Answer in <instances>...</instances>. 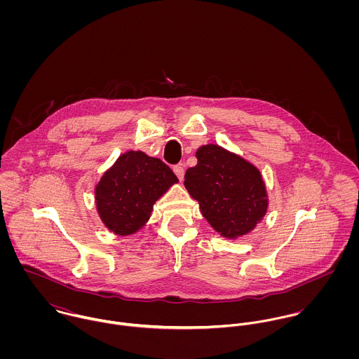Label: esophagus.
Wrapping results in <instances>:
<instances>
[{
  "instance_id": "34e87169",
  "label": "esophagus",
  "mask_w": 359,
  "mask_h": 359,
  "mask_svg": "<svg viewBox=\"0 0 359 359\" xmlns=\"http://www.w3.org/2000/svg\"><path fill=\"white\" fill-rule=\"evenodd\" d=\"M172 170H174L175 175L178 177V180H180V181H182V180H184V175H185V170H184V167H182V165H175Z\"/></svg>"
}]
</instances>
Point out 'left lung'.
<instances>
[{
    "label": "left lung",
    "mask_w": 359,
    "mask_h": 359,
    "mask_svg": "<svg viewBox=\"0 0 359 359\" xmlns=\"http://www.w3.org/2000/svg\"><path fill=\"white\" fill-rule=\"evenodd\" d=\"M198 164L185 172L184 185L199 203L207 222L221 236L250 233L268 210V194L259 170L239 154L208 144L196 151Z\"/></svg>",
    "instance_id": "1"
}]
</instances>
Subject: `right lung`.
Instances as JSON below:
<instances>
[{
	"mask_svg": "<svg viewBox=\"0 0 359 359\" xmlns=\"http://www.w3.org/2000/svg\"><path fill=\"white\" fill-rule=\"evenodd\" d=\"M178 178L160 158L128 151L103 172L95 185V205L103 225L128 236L149 221L154 205Z\"/></svg>",
	"mask_w": 359,
	"mask_h": 359,
	"instance_id": "obj_1",
	"label": "right lung"
}]
</instances>
